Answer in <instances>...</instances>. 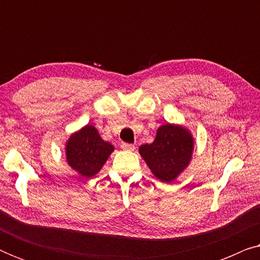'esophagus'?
Instances as JSON below:
<instances>
[{
    "instance_id": "esophagus-1",
    "label": "esophagus",
    "mask_w": 260,
    "mask_h": 260,
    "mask_svg": "<svg viewBox=\"0 0 260 260\" xmlns=\"http://www.w3.org/2000/svg\"><path fill=\"white\" fill-rule=\"evenodd\" d=\"M120 148L123 149V150H129V151H134L135 150V145L134 144H129V143H122L120 144Z\"/></svg>"
}]
</instances>
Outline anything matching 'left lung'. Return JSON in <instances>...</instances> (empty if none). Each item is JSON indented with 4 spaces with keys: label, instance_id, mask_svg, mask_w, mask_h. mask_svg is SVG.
Segmentation results:
<instances>
[{
    "label": "left lung",
    "instance_id": "left-lung-1",
    "mask_svg": "<svg viewBox=\"0 0 260 260\" xmlns=\"http://www.w3.org/2000/svg\"><path fill=\"white\" fill-rule=\"evenodd\" d=\"M193 145L189 131L168 123L158 127L151 144L141 145L140 154L158 180L172 182L187 168Z\"/></svg>",
    "mask_w": 260,
    "mask_h": 260
}]
</instances>
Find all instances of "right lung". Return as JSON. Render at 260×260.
Returning a JSON list of instances; mask_svg holds the SVG:
<instances>
[{"instance_id": "add662e5", "label": "right lung", "mask_w": 260, "mask_h": 260, "mask_svg": "<svg viewBox=\"0 0 260 260\" xmlns=\"http://www.w3.org/2000/svg\"><path fill=\"white\" fill-rule=\"evenodd\" d=\"M113 145L102 140L97 129L85 125L73 134L66 144V158L70 167L84 177H91L104 166Z\"/></svg>"}]
</instances>
